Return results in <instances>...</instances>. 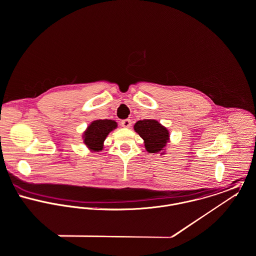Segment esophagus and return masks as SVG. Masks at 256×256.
Returning <instances> with one entry per match:
<instances>
[{"label": "esophagus", "instance_id": "34e87169", "mask_svg": "<svg viewBox=\"0 0 256 256\" xmlns=\"http://www.w3.org/2000/svg\"><path fill=\"white\" fill-rule=\"evenodd\" d=\"M120 124L124 128H130L132 126V120L130 118H126V120H122L120 122Z\"/></svg>", "mask_w": 256, "mask_h": 256}]
</instances>
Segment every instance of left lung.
Instances as JSON below:
<instances>
[{
  "mask_svg": "<svg viewBox=\"0 0 256 256\" xmlns=\"http://www.w3.org/2000/svg\"><path fill=\"white\" fill-rule=\"evenodd\" d=\"M134 130L144 138L146 148L150 154L163 150L169 140L168 130L154 120H138L134 124Z\"/></svg>",
  "mask_w": 256,
  "mask_h": 256,
  "instance_id": "8db88e82",
  "label": "left lung"
}]
</instances>
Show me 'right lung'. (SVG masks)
<instances>
[{
	"mask_svg": "<svg viewBox=\"0 0 256 256\" xmlns=\"http://www.w3.org/2000/svg\"><path fill=\"white\" fill-rule=\"evenodd\" d=\"M116 128V122L112 120H94L84 134L85 144L93 152L102 150V142L110 132Z\"/></svg>",
	"mask_w": 256,
	"mask_h": 256,
	"instance_id": "add662e5",
	"label": "right lung"
}]
</instances>
